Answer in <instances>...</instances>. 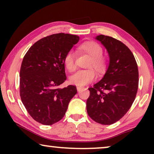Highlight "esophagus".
<instances>
[{
  "mask_svg": "<svg viewBox=\"0 0 154 154\" xmlns=\"http://www.w3.org/2000/svg\"><path fill=\"white\" fill-rule=\"evenodd\" d=\"M83 88L79 87V86H78V87H77V90H78V91H79V92H80L82 89H83Z\"/></svg>",
  "mask_w": 154,
  "mask_h": 154,
  "instance_id": "obj_1",
  "label": "esophagus"
}]
</instances>
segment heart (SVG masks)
<instances>
[{"label":"heart","mask_w":154,"mask_h":154,"mask_svg":"<svg viewBox=\"0 0 154 154\" xmlns=\"http://www.w3.org/2000/svg\"><path fill=\"white\" fill-rule=\"evenodd\" d=\"M79 50L86 53L90 57L87 67L90 69L79 70L69 77V82L73 85L82 87L88 85L94 81L97 77L96 73L92 68L95 69L99 73H102L106 68V60L102 54L103 49L100 44L94 41L84 42L79 47ZM64 65L69 71H73L75 69V54L73 52L69 51L65 54Z\"/></svg>","instance_id":"heart-1"}]
</instances>
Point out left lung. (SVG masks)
Wrapping results in <instances>:
<instances>
[{
	"label": "left lung",
	"instance_id": "obj_1",
	"mask_svg": "<svg viewBox=\"0 0 154 154\" xmlns=\"http://www.w3.org/2000/svg\"><path fill=\"white\" fill-rule=\"evenodd\" d=\"M95 39L106 49L109 64L102 80L89 88L87 112L97 123L111 125L127 113L135 99L138 67L133 54L122 42L104 35Z\"/></svg>",
	"mask_w": 154,
	"mask_h": 154
}]
</instances>
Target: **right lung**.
<instances>
[{
    "label": "right lung",
    "mask_w": 154,
    "mask_h": 154,
    "mask_svg": "<svg viewBox=\"0 0 154 154\" xmlns=\"http://www.w3.org/2000/svg\"><path fill=\"white\" fill-rule=\"evenodd\" d=\"M79 36L56 33L35 43L24 57L20 69V97L29 115L51 125L64 116L76 87H57L66 81L64 57Z\"/></svg>",
    "instance_id": "1"
}]
</instances>
